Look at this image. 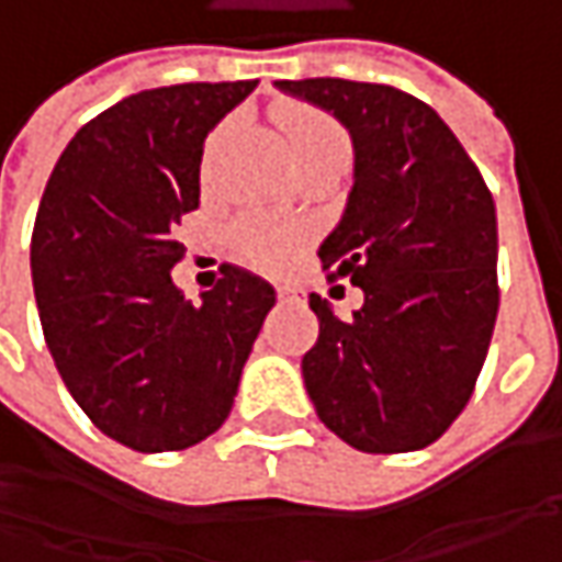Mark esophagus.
Instances as JSON below:
<instances>
[{
  "label": "esophagus",
  "instance_id": "esophagus-1",
  "mask_svg": "<svg viewBox=\"0 0 562 562\" xmlns=\"http://www.w3.org/2000/svg\"><path fill=\"white\" fill-rule=\"evenodd\" d=\"M278 300H281V303H293V300H300V296H296V291H291V288H278Z\"/></svg>",
  "mask_w": 562,
  "mask_h": 562
}]
</instances>
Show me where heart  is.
<instances>
[{
	"instance_id": "b5f03b06",
	"label": "heart",
	"mask_w": 562,
	"mask_h": 562,
	"mask_svg": "<svg viewBox=\"0 0 562 562\" xmlns=\"http://www.w3.org/2000/svg\"><path fill=\"white\" fill-rule=\"evenodd\" d=\"M278 124L284 131V137L291 143V153L296 165H313V162H347L350 156V143L344 127L337 124L331 115L318 112V109H306V105H281L278 109ZM234 127V121H225L205 149V162H212L225 143L227 131ZM231 244L237 249V256L256 266V269L278 271L284 269L293 259L296 247L303 244V231L291 225H271L266 218H244L234 225Z\"/></svg>"
}]
</instances>
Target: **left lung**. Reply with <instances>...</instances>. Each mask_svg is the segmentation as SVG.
<instances>
[{
	"label": "left lung",
	"instance_id": "obj_1",
	"mask_svg": "<svg viewBox=\"0 0 562 562\" xmlns=\"http://www.w3.org/2000/svg\"><path fill=\"white\" fill-rule=\"evenodd\" d=\"M274 87L331 112L357 156L347 209L318 259L366 303L344 322L310 293V400L362 453L422 450L465 409L497 322L491 190L441 115L397 87L340 77Z\"/></svg>",
	"mask_w": 562,
	"mask_h": 562
}]
</instances>
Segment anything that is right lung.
Here are the masks:
<instances>
[{
	"mask_svg": "<svg viewBox=\"0 0 562 562\" xmlns=\"http://www.w3.org/2000/svg\"><path fill=\"white\" fill-rule=\"evenodd\" d=\"M259 80L175 83L87 121L55 162L31 240L55 369L102 435L140 453L193 447L227 419L274 288L225 266L193 306L175 227L200 205L209 131Z\"/></svg>",
	"mask_w": 562,
	"mask_h": 562,
	"instance_id": "right-lung-1",
	"label": "right lung"
}]
</instances>
